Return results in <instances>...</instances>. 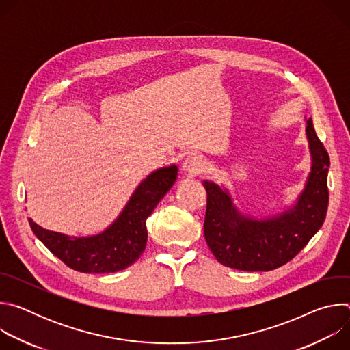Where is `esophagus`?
I'll use <instances>...</instances> for the list:
<instances>
[{
    "mask_svg": "<svg viewBox=\"0 0 350 350\" xmlns=\"http://www.w3.org/2000/svg\"><path fill=\"white\" fill-rule=\"evenodd\" d=\"M183 170L188 174H198L205 170L206 167V161L204 159V157L198 155V154H189L184 162H183Z\"/></svg>",
    "mask_w": 350,
    "mask_h": 350,
    "instance_id": "obj_1",
    "label": "esophagus"
}]
</instances>
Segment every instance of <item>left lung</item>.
<instances>
[{"mask_svg": "<svg viewBox=\"0 0 350 350\" xmlns=\"http://www.w3.org/2000/svg\"><path fill=\"white\" fill-rule=\"evenodd\" d=\"M312 172L296 204L269 219L243 216L230 193L204 181L208 193L204 232L212 254L223 266L243 271H270L292 260L324 223L328 208L329 157L312 119L306 120Z\"/></svg>", "mask_w": 350, "mask_h": 350, "instance_id": "left-lung-1", "label": "left lung"}]
</instances>
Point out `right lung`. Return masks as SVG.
<instances>
[{"label":"right lung","instance_id":"1","mask_svg":"<svg viewBox=\"0 0 350 350\" xmlns=\"http://www.w3.org/2000/svg\"><path fill=\"white\" fill-rule=\"evenodd\" d=\"M176 178V165L149 174L137 187L113 224L101 234L70 238L45 230L31 219L29 223L36 237L68 267L94 274L120 271L131 266L145 251L146 219L173 187Z\"/></svg>","mask_w":350,"mask_h":350}]
</instances>
